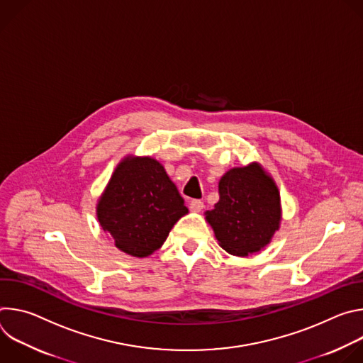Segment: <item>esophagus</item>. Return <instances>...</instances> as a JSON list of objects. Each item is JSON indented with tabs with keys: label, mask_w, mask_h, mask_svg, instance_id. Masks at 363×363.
<instances>
[{
	"label": "esophagus",
	"mask_w": 363,
	"mask_h": 363,
	"mask_svg": "<svg viewBox=\"0 0 363 363\" xmlns=\"http://www.w3.org/2000/svg\"><path fill=\"white\" fill-rule=\"evenodd\" d=\"M203 208V202L201 199H192L189 202V210L194 213H199Z\"/></svg>",
	"instance_id": "1"
}]
</instances>
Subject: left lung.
<instances>
[{"label":"left lung","mask_w":363,"mask_h":363,"mask_svg":"<svg viewBox=\"0 0 363 363\" xmlns=\"http://www.w3.org/2000/svg\"><path fill=\"white\" fill-rule=\"evenodd\" d=\"M220 201L206 221L220 245L245 257L267 245L279 230L280 195L274 181L258 164L230 169L220 181Z\"/></svg>","instance_id":"8db88e82"}]
</instances>
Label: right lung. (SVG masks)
Wrapping results in <instances>:
<instances>
[{
    "instance_id": "1",
    "label": "right lung",
    "mask_w": 363,
    "mask_h": 363,
    "mask_svg": "<svg viewBox=\"0 0 363 363\" xmlns=\"http://www.w3.org/2000/svg\"><path fill=\"white\" fill-rule=\"evenodd\" d=\"M186 213L177 186L152 158L121 162L97 203L101 228L121 251L133 257L157 251Z\"/></svg>"
}]
</instances>
